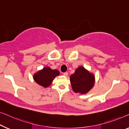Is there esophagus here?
I'll return each instance as SVG.
<instances>
[{"mask_svg": "<svg viewBox=\"0 0 129 129\" xmlns=\"http://www.w3.org/2000/svg\"><path fill=\"white\" fill-rule=\"evenodd\" d=\"M63 75H64L65 77H67V76H68V72H64V73H63Z\"/></svg>", "mask_w": 129, "mask_h": 129, "instance_id": "esophagus-1", "label": "esophagus"}]
</instances>
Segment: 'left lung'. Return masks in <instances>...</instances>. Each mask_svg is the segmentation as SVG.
I'll use <instances>...</instances> for the list:
<instances>
[{
    "label": "left lung",
    "instance_id": "1",
    "mask_svg": "<svg viewBox=\"0 0 129 129\" xmlns=\"http://www.w3.org/2000/svg\"><path fill=\"white\" fill-rule=\"evenodd\" d=\"M70 82L72 90L75 93L86 94L94 86L95 75L80 66L70 76Z\"/></svg>",
    "mask_w": 129,
    "mask_h": 129
}]
</instances>
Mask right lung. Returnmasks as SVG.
<instances>
[{
    "instance_id": "obj_1",
    "label": "right lung",
    "mask_w": 129,
    "mask_h": 129,
    "mask_svg": "<svg viewBox=\"0 0 129 129\" xmlns=\"http://www.w3.org/2000/svg\"><path fill=\"white\" fill-rule=\"evenodd\" d=\"M58 75H59V71L52 70L50 67H46L36 72L33 75V79L37 84L47 88L51 85L55 78Z\"/></svg>"
}]
</instances>
